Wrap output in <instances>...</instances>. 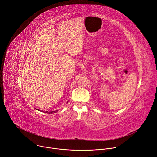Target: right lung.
I'll use <instances>...</instances> for the list:
<instances>
[{"label":"right lung","instance_id":"right-lung-1","mask_svg":"<svg viewBox=\"0 0 157 157\" xmlns=\"http://www.w3.org/2000/svg\"><path fill=\"white\" fill-rule=\"evenodd\" d=\"M38 110V109H37ZM56 111H57V110H55V111H51V112H48V111H46V112H44V113H48V114H53V113H55ZM42 112H43V111H42Z\"/></svg>","mask_w":157,"mask_h":157}]
</instances>
